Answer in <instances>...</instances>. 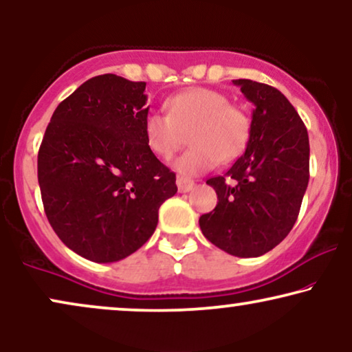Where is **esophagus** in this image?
<instances>
[{
  "instance_id": "34e87169",
  "label": "esophagus",
  "mask_w": 352,
  "mask_h": 352,
  "mask_svg": "<svg viewBox=\"0 0 352 352\" xmlns=\"http://www.w3.org/2000/svg\"><path fill=\"white\" fill-rule=\"evenodd\" d=\"M195 186V182L190 179H185V177H177V188H179L180 193H186Z\"/></svg>"
}]
</instances>
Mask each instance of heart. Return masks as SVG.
Wrapping results in <instances>:
<instances>
[{
  "instance_id": "obj_1",
  "label": "heart",
  "mask_w": 352,
  "mask_h": 352,
  "mask_svg": "<svg viewBox=\"0 0 352 352\" xmlns=\"http://www.w3.org/2000/svg\"><path fill=\"white\" fill-rule=\"evenodd\" d=\"M166 106L168 114L151 111L144 117V140L157 157L168 159L190 133L193 146L173 162L184 175H199L219 161H235L250 143L251 117L217 90L188 88L168 98Z\"/></svg>"
}]
</instances>
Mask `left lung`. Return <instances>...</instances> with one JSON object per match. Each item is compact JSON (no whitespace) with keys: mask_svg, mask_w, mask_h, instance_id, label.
<instances>
[{"mask_svg":"<svg viewBox=\"0 0 352 352\" xmlns=\"http://www.w3.org/2000/svg\"><path fill=\"white\" fill-rule=\"evenodd\" d=\"M233 83L254 104L251 138L230 170L206 182L219 201L201 215L199 227L228 254L257 257L282 243L296 222L309 184V137L277 88L248 78Z\"/></svg>","mask_w":352,"mask_h":352,"instance_id":"8db88e82","label":"left lung"}]
</instances>
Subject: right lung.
<instances>
[{"mask_svg": "<svg viewBox=\"0 0 352 352\" xmlns=\"http://www.w3.org/2000/svg\"><path fill=\"white\" fill-rule=\"evenodd\" d=\"M144 82L93 77L56 107L38 151L45 212L65 246L107 264L140 250L177 193L144 140Z\"/></svg>", "mask_w": 352, "mask_h": 352, "instance_id": "1", "label": "right lung"}]
</instances>
